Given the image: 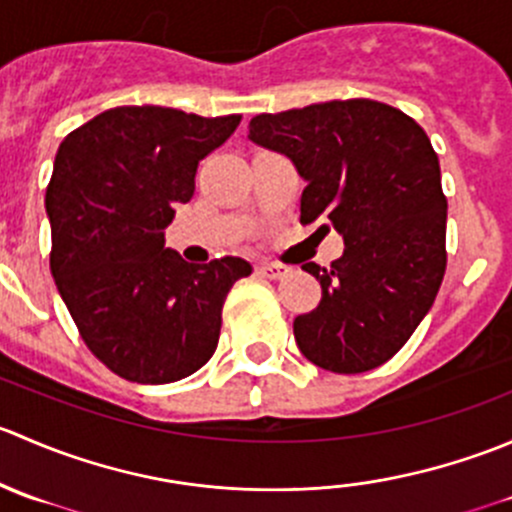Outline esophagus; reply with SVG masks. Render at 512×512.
Returning <instances> with one entry per match:
<instances>
[{
  "label": "esophagus",
  "instance_id": "obj_1",
  "mask_svg": "<svg viewBox=\"0 0 512 512\" xmlns=\"http://www.w3.org/2000/svg\"><path fill=\"white\" fill-rule=\"evenodd\" d=\"M257 272H260L262 277H270V280H282L289 270L285 265H275V262H262V265L257 267Z\"/></svg>",
  "mask_w": 512,
  "mask_h": 512
}]
</instances>
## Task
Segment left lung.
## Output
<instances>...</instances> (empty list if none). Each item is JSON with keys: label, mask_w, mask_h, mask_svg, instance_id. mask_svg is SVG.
<instances>
[{"label": "left lung", "mask_w": 512, "mask_h": 512, "mask_svg": "<svg viewBox=\"0 0 512 512\" xmlns=\"http://www.w3.org/2000/svg\"><path fill=\"white\" fill-rule=\"evenodd\" d=\"M252 143L292 160L307 183L304 225L329 220L344 252L322 270L317 309L294 319L299 352L337 374L381 366L414 334L446 272V195L414 118L369 98L262 113Z\"/></svg>", "instance_id": "left-lung-1"}]
</instances>
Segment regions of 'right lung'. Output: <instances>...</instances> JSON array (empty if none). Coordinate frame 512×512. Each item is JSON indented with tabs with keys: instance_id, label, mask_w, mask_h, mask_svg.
<instances>
[{
	"instance_id": "right-lung-1",
	"label": "right lung",
	"mask_w": 512,
	"mask_h": 512,
	"mask_svg": "<svg viewBox=\"0 0 512 512\" xmlns=\"http://www.w3.org/2000/svg\"><path fill=\"white\" fill-rule=\"evenodd\" d=\"M240 116L163 106L98 113L61 141L46 188L51 272L81 337L138 384H170L215 354L242 257L188 265L165 247L175 205L195 193L198 163Z\"/></svg>"
}]
</instances>
